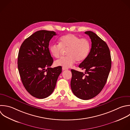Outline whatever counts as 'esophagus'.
Returning a JSON list of instances; mask_svg holds the SVG:
<instances>
[{
    "label": "esophagus",
    "instance_id": "34e87169",
    "mask_svg": "<svg viewBox=\"0 0 130 130\" xmlns=\"http://www.w3.org/2000/svg\"><path fill=\"white\" fill-rule=\"evenodd\" d=\"M62 69L63 71H64V70H68V68H64V67H62Z\"/></svg>",
    "mask_w": 130,
    "mask_h": 130
}]
</instances>
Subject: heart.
<instances>
[{
    "instance_id": "b5f03b06",
    "label": "heart",
    "mask_w": 130,
    "mask_h": 130,
    "mask_svg": "<svg viewBox=\"0 0 130 130\" xmlns=\"http://www.w3.org/2000/svg\"><path fill=\"white\" fill-rule=\"evenodd\" d=\"M58 44H52L49 47V51L53 57L57 58L60 56L62 49H67V56L61 57L55 62L56 66L69 68L77 61L84 60L88 56L91 44L88 40L80 39L74 34H68L61 37Z\"/></svg>"
}]
</instances>
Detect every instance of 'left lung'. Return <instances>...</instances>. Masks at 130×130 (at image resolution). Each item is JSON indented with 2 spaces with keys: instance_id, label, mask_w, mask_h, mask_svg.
Wrapping results in <instances>:
<instances>
[{
  "instance_id": "1",
  "label": "left lung",
  "mask_w": 130,
  "mask_h": 130,
  "mask_svg": "<svg viewBox=\"0 0 130 130\" xmlns=\"http://www.w3.org/2000/svg\"><path fill=\"white\" fill-rule=\"evenodd\" d=\"M91 41L87 57L79 66L85 73L71 70V87L73 93L82 100H89L97 95L104 87L111 67L109 47L95 33L85 31Z\"/></svg>"
}]
</instances>
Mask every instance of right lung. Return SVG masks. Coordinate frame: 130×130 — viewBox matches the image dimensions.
I'll return each mask as SVG.
<instances>
[{
	"instance_id": "1",
	"label": "right lung",
	"mask_w": 130,
	"mask_h": 130,
	"mask_svg": "<svg viewBox=\"0 0 130 130\" xmlns=\"http://www.w3.org/2000/svg\"><path fill=\"white\" fill-rule=\"evenodd\" d=\"M55 35L53 31H36L24 40L19 51L18 68L22 82L26 90L38 99L51 94L62 72L60 66L50 68L53 59L49 44Z\"/></svg>"
}]
</instances>
